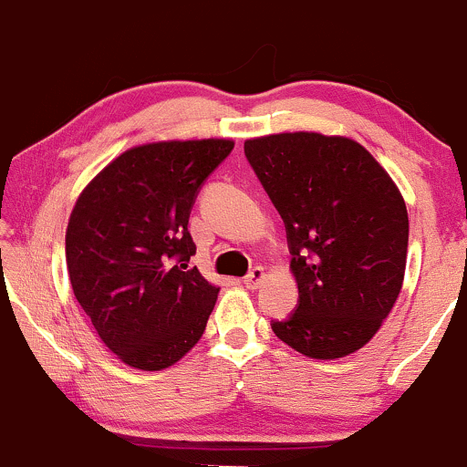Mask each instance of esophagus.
Wrapping results in <instances>:
<instances>
[{"mask_svg": "<svg viewBox=\"0 0 467 467\" xmlns=\"http://www.w3.org/2000/svg\"><path fill=\"white\" fill-rule=\"evenodd\" d=\"M265 276H267V275H265L264 267H254V270H252L250 275L244 278V285L248 287V289H256V287L261 285V283L265 281Z\"/></svg>", "mask_w": 467, "mask_h": 467, "instance_id": "1", "label": "esophagus"}]
</instances>
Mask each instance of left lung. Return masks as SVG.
<instances>
[{"label": "left lung", "instance_id": "1", "mask_svg": "<svg viewBox=\"0 0 467 467\" xmlns=\"http://www.w3.org/2000/svg\"><path fill=\"white\" fill-rule=\"evenodd\" d=\"M281 213L298 307L272 331L314 360L362 349L401 292L409 213L384 166L360 142L285 131L244 142Z\"/></svg>", "mask_w": 467, "mask_h": 467}]
</instances>
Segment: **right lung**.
Listing matches in <instances>:
<instances>
[{"label":"right lung","mask_w":467,"mask_h":467,"mask_svg":"<svg viewBox=\"0 0 467 467\" xmlns=\"http://www.w3.org/2000/svg\"><path fill=\"white\" fill-rule=\"evenodd\" d=\"M230 138L138 144L80 191L66 230L74 296L127 367L162 371L197 345L219 287L189 261L191 206Z\"/></svg>","instance_id":"add662e5"}]
</instances>
